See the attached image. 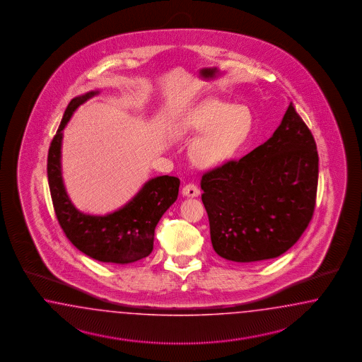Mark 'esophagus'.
Returning a JSON list of instances; mask_svg holds the SVG:
<instances>
[{
  "label": "esophagus",
  "mask_w": 362,
  "mask_h": 362,
  "mask_svg": "<svg viewBox=\"0 0 362 362\" xmlns=\"http://www.w3.org/2000/svg\"><path fill=\"white\" fill-rule=\"evenodd\" d=\"M182 195L186 197H197L200 195V191L195 185H187L182 189Z\"/></svg>",
  "instance_id": "1"
}]
</instances>
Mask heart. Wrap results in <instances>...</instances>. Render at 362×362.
Segmentation results:
<instances>
[{
  "instance_id": "b5f03b06",
  "label": "heart",
  "mask_w": 362,
  "mask_h": 362,
  "mask_svg": "<svg viewBox=\"0 0 362 362\" xmlns=\"http://www.w3.org/2000/svg\"><path fill=\"white\" fill-rule=\"evenodd\" d=\"M253 124L248 106L206 99L177 121L175 130L179 135H200L191 147V159L199 167L214 168L235 156L251 136Z\"/></svg>"
}]
</instances>
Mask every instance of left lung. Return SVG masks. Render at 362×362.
<instances>
[{
	"instance_id": "left-lung-1",
	"label": "left lung",
	"mask_w": 362,
	"mask_h": 362,
	"mask_svg": "<svg viewBox=\"0 0 362 362\" xmlns=\"http://www.w3.org/2000/svg\"><path fill=\"white\" fill-rule=\"evenodd\" d=\"M317 182L315 138L291 103L267 142L202 177L215 252L236 263L286 252L313 216Z\"/></svg>"
}]
</instances>
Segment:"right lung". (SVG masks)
Segmentation results:
<instances>
[{"mask_svg": "<svg viewBox=\"0 0 362 362\" xmlns=\"http://www.w3.org/2000/svg\"><path fill=\"white\" fill-rule=\"evenodd\" d=\"M98 94L99 90H90L71 99L66 107L49 148L47 180L57 219L67 239L94 260L124 265L153 252L155 227L175 203L180 180L168 175L151 177L121 209L105 215L85 214L74 206L62 176L64 130L76 110Z\"/></svg>", "mask_w": 362, "mask_h": 362, "instance_id": "add662e5", "label": "right lung"}]
</instances>
